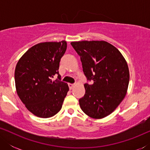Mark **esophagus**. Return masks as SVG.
<instances>
[{"mask_svg": "<svg viewBox=\"0 0 150 150\" xmlns=\"http://www.w3.org/2000/svg\"><path fill=\"white\" fill-rule=\"evenodd\" d=\"M68 86H69V89H72L73 88H74V85H73V84L69 83V84H68Z\"/></svg>", "mask_w": 150, "mask_h": 150, "instance_id": "obj_1", "label": "esophagus"}]
</instances>
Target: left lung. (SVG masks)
<instances>
[{
  "instance_id": "obj_1",
  "label": "left lung",
  "mask_w": 150,
  "mask_h": 150,
  "mask_svg": "<svg viewBox=\"0 0 150 150\" xmlns=\"http://www.w3.org/2000/svg\"><path fill=\"white\" fill-rule=\"evenodd\" d=\"M81 57L86 83L85 96L79 100L81 109L93 119L109 115L124 100L130 74L124 57L117 48L105 41L72 42Z\"/></svg>"
}]
</instances>
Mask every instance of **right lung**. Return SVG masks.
<instances>
[{"mask_svg": "<svg viewBox=\"0 0 150 150\" xmlns=\"http://www.w3.org/2000/svg\"><path fill=\"white\" fill-rule=\"evenodd\" d=\"M67 42H43L28 49L19 59L15 69L16 91L30 112L48 118L61 109L69 87L61 81L59 63ZM57 75L58 79L52 81Z\"/></svg>", "mask_w": 150, "mask_h": 150, "instance_id": "right-lung-1", "label": "right lung"}]
</instances>
